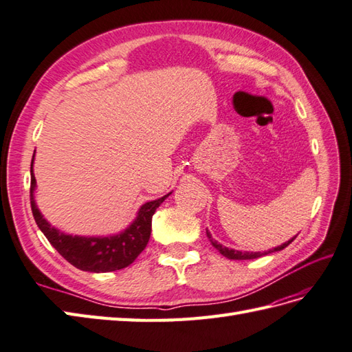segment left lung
I'll list each match as a JSON object with an SVG mask.
<instances>
[{
    "instance_id": "left-lung-1",
    "label": "left lung",
    "mask_w": 352,
    "mask_h": 352,
    "mask_svg": "<svg viewBox=\"0 0 352 352\" xmlns=\"http://www.w3.org/2000/svg\"><path fill=\"white\" fill-rule=\"evenodd\" d=\"M207 236L210 239V241H211V244H213V246L222 253L223 256H226L228 259H255V258H259V256H263V255H267V253H272V252H279V250H282V249H285L288 246V244H291L292 241H294V239H296V236H294L292 240H289V241H287V243H283L282 246H277V248H274V249H272V250H268V252H264V253H261V252H240V250H234V249H230V248H225V246H222V244L220 243H217L213 236H211V234L207 231Z\"/></svg>"
}]
</instances>
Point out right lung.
<instances>
[{"instance_id":"add662e5","label":"right lung","mask_w":352,"mask_h":352,"mask_svg":"<svg viewBox=\"0 0 352 352\" xmlns=\"http://www.w3.org/2000/svg\"><path fill=\"white\" fill-rule=\"evenodd\" d=\"M32 162L31 160V187H30V201L32 216L40 231L45 234L47 241L52 244L60 255L69 261L72 265L82 270V272L91 273H108L116 270L126 268L138 258L146 243L150 240L151 234V219L156 213L160 204L165 201L168 195L162 198L146 202L139 208L135 222L130 225L126 231L117 235L109 236H78L67 235L56 228L49 225L47 220L40 213L36 201H34V189H36V177L32 174Z\"/></svg>"}]
</instances>
